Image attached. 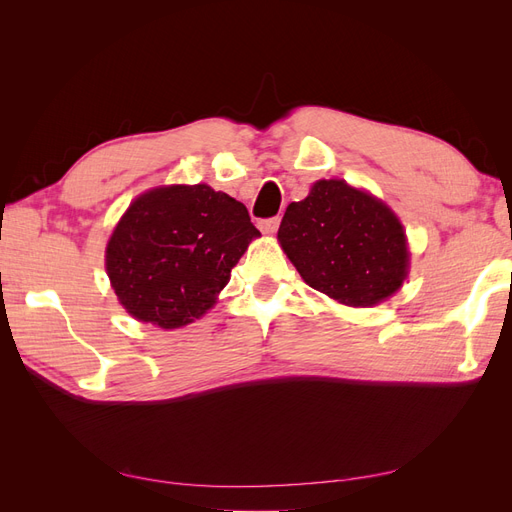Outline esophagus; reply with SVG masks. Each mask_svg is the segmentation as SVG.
Here are the masks:
<instances>
[{
	"mask_svg": "<svg viewBox=\"0 0 512 512\" xmlns=\"http://www.w3.org/2000/svg\"><path fill=\"white\" fill-rule=\"evenodd\" d=\"M277 228H280V218H269L260 222V230L267 232V235H273Z\"/></svg>",
	"mask_w": 512,
	"mask_h": 512,
	"instance_id": "34e87169",
	"label": "esophagus"
}]
</instances>
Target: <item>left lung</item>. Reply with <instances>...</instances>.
<instances>
[{
    "label": "left lung",
    "instance_id": "1",
    "mask_svg": "<svg viewBox=\"0 0 512 512\" xmlns=\"http://www.w3.org/2000/svg\"><path fill=\"white\" fill-rule=\"evenodd\" d=\"M277 239L309 286L350 307L382 303L408 275L397 215L344 179L316 181L307 198L290 203Z\"/></svg>",
    "mask_w": 512,
    "mask_h": 512
}]
</instances>
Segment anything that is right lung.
Masks as SVG:
<instances>
[{"label":"right lung","mask_w":512,"mask_h":512,"mask_svg":"<svg viewBox=\"0 0 512 512\" xmlns=\"http://www.w3.org/2000/svg\"><path fill=\"white\" fill-rule=\"evenodd\" d=\"M239 200L205 183L138 196L106 245V273L136 320L179 329L213 307L252 239Z\"/></svg>","instance_id":"add662e5"}]
</instances>
